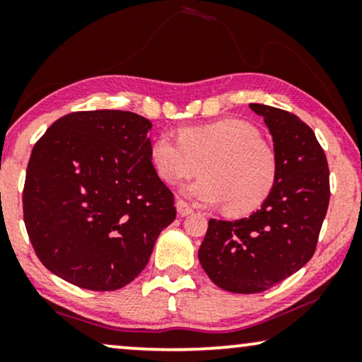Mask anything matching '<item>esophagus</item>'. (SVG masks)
I'll return each mask as SVG.
<instances>
[{"instance_id":"1","label":"esophagus","mask_w":362,"mask_h":362,"mask_svg":"<svg viewBox=\"0 0 362 362\" xmlns=\"http://www.w3.org/2000/svg\"><path fill=\"white\" fill-rule=\"evenodd\" d=\"M176 209H177V214H180L181 217L192 214V207H191L189 204H187L186 201H182V199L176 201Z\"/></svg>"}]
</instances>
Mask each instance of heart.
I'll return each mask as SVG.
<instances>
[{"label": "heart", "mask_w": 362, "mask_h": 362, "mask_svg": "<svg viewBox=\"0 0 362 362\" xmlns=\"http://www.w3.org/2000/svg\"><path fill=\"white\" fill-rule=\"evenodd\" d=\"M150 161L168 185L189 180L199 168L202 177L187 186L185 194L201 206L226 204L234 216L262 206L279 176V161L262 141V133L235 118L185 127L180 140L160 133L150 145Z\"/></svg>", "instance_id": "heart-1"}]
</instances>
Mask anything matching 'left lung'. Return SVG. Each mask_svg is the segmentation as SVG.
I'll return each instance as SVG.
<instances>
[{
  "label": "left lung",
  "mask_w": 362,
  "mask_h": 362,
  "mask_svg": "<svg viewBox=\"0 0 362 362\" xmlns=\"http://www.w3.org/2000/svg\"><path fill=\"white\" fill-rule=\"evenodd\" d=\"M274 140L279 176L260 209L239 221L211 219L199 247L207 276L232 293H259L315 254L329 204V170L311 128L293 113L250 103Z\"/></svg>",
  "instance_id": "1"
}]
</instances>
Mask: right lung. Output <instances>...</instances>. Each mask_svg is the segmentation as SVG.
I'll list each match as a JSON object with an SVG mask.
<instances>
[{"label":"right lung","instance_id":"1","mask_svg":"<svg viewBox=\"0 0 362 362\" xmlns=\"http://www.w3.org/2000/svg\"><path fill=\"white\" fill-rule=\"evenodd\" d=\"M151 122L123 110L74 112L33 148L24 224L42 265L69 284L118 290L145 269L175 196L150 161Z\"/></svg>","mask_w":362,"mask_h":362}]
</instances>
